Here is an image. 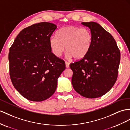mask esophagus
Instances as JSON below:
<instances>
[{"label":"esophagus","mask_w":130,"mask_h":130,"mask_svg":"<svg viewBox=\"0 0 130 130\" xmlns=\"http://www.w3.org/2000/svg\"><path fill=\"white\" fill-rule=\"evenodd\" d=\"M65 65H66V68H69L70 66V63L68 61H65Z\"/></svg>","instance_id":"34e87169"}]
</instances>
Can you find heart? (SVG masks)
I'll return each instance as SVG.
<instances>
[{
  "label": "heart",
  "instance_id": "obj_1",
  "mask_svg": "<svg viewBox=\"0 0 130 130\" xmlns=\"http://www.w3.org/2000/svg\"><path fill=\"white\" fill-rule=\"evenodd\" d=\"M92 36L86 27L70 26L63 27L56 32V36L49 38L52 52L59 57L65 50L69 58L79 59L87 54L92 44Z\"/></svg>",
  "mask_w": 130,
  "mask_h": 130
}]
</instances>
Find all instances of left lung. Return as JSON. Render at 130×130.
I'll list each match as a JSON object with an SVG mask.
<instances>
[{
    "label": "left lung",
    "instance_id": "obj_1",
    "mask_svg": "<svg viewBox=\"0 0 130 130\" xmlns=\"http://www.w3.org/2000/svg\"><path fill=\"white\" fill-rule=\"evenodd\" d=\"M81 24L90 29L92 44L82 59L70 65L72 85L83 97L96 98L106 93L117 79L120 52L110 33L97 22Z\"/></svg>",
    "mask_w": 130,
    "mask_h": 130
}]
</instances>
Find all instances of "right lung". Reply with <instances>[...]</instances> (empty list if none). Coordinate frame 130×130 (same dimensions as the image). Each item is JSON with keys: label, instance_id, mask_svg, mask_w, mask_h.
I'll return each instance as SVG.
<instances>
[{"label": "right lung", "instance_id": "obj_1", "mask_svg": "<svg viewBox=\"0 0 130 130\" xmlns=\"http://www.w3.org/2000/svg\"><path fill=\"white\" fill-rule=\"evenodd\" d=\"M56 28L46 22L28 26L19 33L10 48L12 84L29 101L41 102L51 97L65 69L64 61L53 54L49 45V38Z\"/></svg>", "mask_w": 130, "mask_h": 130}]
</instances>
